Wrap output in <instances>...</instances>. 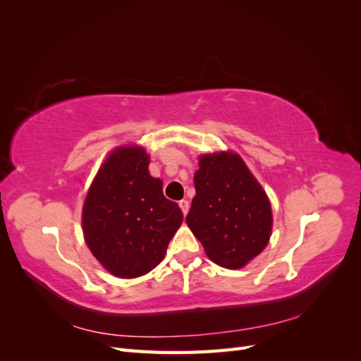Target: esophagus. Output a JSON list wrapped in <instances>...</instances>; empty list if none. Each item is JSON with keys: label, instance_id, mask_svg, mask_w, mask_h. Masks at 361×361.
<instances>
[{"label": "esophagus", "instance_id": "1", "mask_svg": "<svg viewBox=\"0 0 361 361\" xmlns=\"http://www.w3.org/2000/svg\"><path fill=\"white\" fill-rule=\"evenodd\" d=\"M179 206H180V209H182L183 215H187V214H188V211H190V202L183 199V200H180V202H179Z\"/></svg>", "mask_w": 361, "mask_h": 361}]
</instances>
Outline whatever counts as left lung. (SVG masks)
<instances>
[{"label":"left lung","mask_w":361,"mask_h":361,"mask_svg":"<svg viewBox=\"0 0 361 361\" xmlns=\"http://www.w3.org/2000/svg\"><path fill=\"white\" fill-rule=\"evenodd\" d=\"M195 195L187 224L206 256L227 269H241L268 245L272 209L265 190L241 155L220 150L199 157Z\"/></svg>","instance_id":"obj_1"}]
</instances>
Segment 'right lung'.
I'll list each match as a JSON object with an SVG mask.
<instances>
[{
  "mask_svg": "<svg viewBox=\"0 0 361 361\" xmlns=\"http://www.w3.org/2000/svg\"><path fill=\"white\" fill-rule=\"evenodd\" d=\"M150 157L140 145L113 149L101 164L82 204V233L96 260L118 279L158 267L182 224L178 203L150 176Z\"/></svg>",
  "mask_w": 361,
  "mask_h": 361,
  "instance_id": "right-lung-1",
  "label": "right lung"
}]
</instances>
